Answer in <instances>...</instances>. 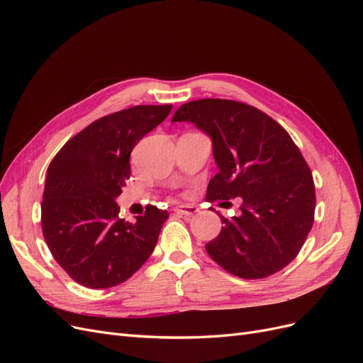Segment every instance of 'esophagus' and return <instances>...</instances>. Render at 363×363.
<instances>
[{
	"label": "esophagus",
	"instance_id": "obj_1",
	"mask_svg": "<svg viewBox=\"0 0 363 363\" xmlns=\"http://www.w3.org/2000/svg\"><path fill=\"white\" fill-rule=\"evenodd\" d=\"M174 212L179 215H184V216H192L199 212V207L192 206V204H180L174 208Z\"/></svg>",
	"mask_w": 363,
	"mask_h": 363
}]
</instances>
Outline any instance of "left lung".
<instances>
[{"instance_id": "8db88e82", "label": "left lung", "mask_w": 363, "mask_h": 363, "mask_svg": "<svg viewBox=\"0 0 363 363\" xmlns=\"http://www.w3.org/2000/svg\"><path fill=\"white\" fill-rule=\"evenodd\" d=\"M188 121L212 138L219 171L206 200H242L239 216H221L207 255L227 272L257 280L298 256L315 218V184L300 148L277 121L250 104L204 98L182 104L172 123Z\"/></svg>"}]
</instances>
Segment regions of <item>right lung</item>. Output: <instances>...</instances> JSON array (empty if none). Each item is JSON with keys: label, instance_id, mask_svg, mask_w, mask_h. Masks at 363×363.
I'll return each mask as SVG.
<instances>
[{"label": "right lung", "instance_id": "1", "mask_svg": "<svg viewBox=\"0 0 363 363\" xmlns=\"http://www.w3.org/2000/svg\"><path fill=\"white\" fill-rule=\"evenodd\" d=\"M171 108L135 106L96 119L50 163L40 204L42 233L52 257L86 288L124 283L157 244L169 213L150 204L131 224L119 218L115 199L130 179L131 151Z\"/></svg>", "mask_w": 363, "mask_h": 363}]
</instances>
